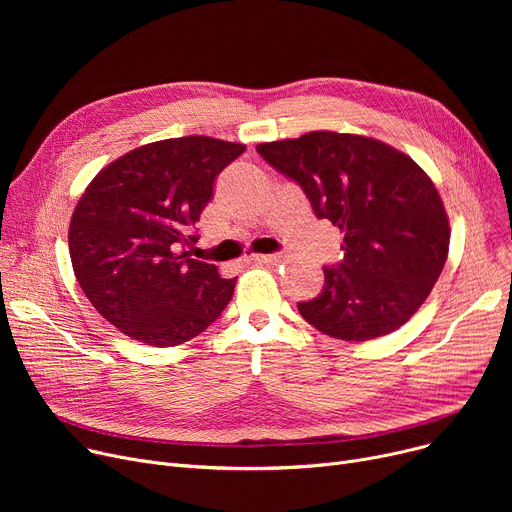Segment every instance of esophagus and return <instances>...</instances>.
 I'll return each instance as SVG.
<instances>
[{
    "instance_id": "34e87169",
    "label": "esophagus",
    "mask_w": 512,
    "mask_h": 512,
    "mask_svg": "<svg viewBox=\"0 0 512 512\" xmlns=\"http://www.w3.org/2000/svg\"><path fill=\"white\" fill-rule=\"evenodd\" d=\"M249 259L255 261V263H280L282 255L280 253H274V255H251Z\"/></svg>"
}]
</instances>
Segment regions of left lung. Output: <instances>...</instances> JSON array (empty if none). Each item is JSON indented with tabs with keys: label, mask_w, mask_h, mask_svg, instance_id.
I'll use <instances>...</instances> for the list:
<instances>
[{
	"label": "left lung",
	"mask_w": 512,
	"mask_h": 512,
	"mask_svg": "<svg viewBox=\"0 0 512 512\" xmlns=\"http://www.w3.org/2000/svg\"><path fill=\"white\" fill-rule=\"evenodd\" d=\"M297 182L319 220L344 236V259L299 303L313 328L346 342L386 336L429 297L448 257L450 226L434 182L394 147L330 130L257 145Z\"/></svg>",
	"instance_id": "obj_1"
}]
</instances>
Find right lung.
Segmentation results:
<instances>
[{"label": "right lung", "instance_id": "1", "mask_svg": "<svg viewBox=\"0 0 512 512\" xmlns=\"http://www.w3.org/2000/svg\"><path fill=\"white\" fill-rule=\"evenodd\" d=\"M245 145L211 137L166 139L103 168L76 203L68 247L91 305L122 334L176 346L205 332L232 299L236 278L184 247L218 174Z\"/></svg>", "mask_w": 512, "mask_h": 512}]
</instances>
